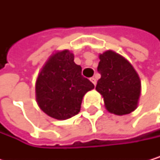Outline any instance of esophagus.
<instances>
[{"mask_svg":"<svg viewBox=\"0 0 160 160\" xmlns=\"http://www.w3.org/2000/svg\"><path fill=\"white\" fill-rule=\"evenodd\" d=\"M90 81L92 82V83H93L94 85H96V84H97V79H96L94 77H93V78H90Z\"/></svg>","mask_w":160,"mask_h":160,"instance_id":"esophagus-1","label":"esophagus"}]
</instances>
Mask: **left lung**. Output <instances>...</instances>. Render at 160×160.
<instances>
[{
	"instance_id": "1",
	"label": "left lung",
	"mask_w": 160,
	"mask_h": 160,
	"mask_svg": "<svg viewBox=\"0 0 160 160\" xmlns=\"http://www.w3.org/2000/svg\"><path fill=\"white\" fill-rule=\"evenodd\" d=\"M99 58L101 78L96 90L102 96L104 107L116 115L131 113L137 108L141 93L138 74L124 57L113 51L104 52Z\"/></svg>"
}]
</instances>
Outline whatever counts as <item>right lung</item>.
Returning a JSON list of instances; mask_svg holds the SVG:
<instances>
[{"label": "right lung", "mask_w": 160, "mask_h": 160, "mask_svg": "<svg viewBox=\"0 0 160 160\" xmlns=\"http://www.w3.org/2000/svg\"><path fill=\"white\" fill-rule=\"evenodd\" d=\"M94 88L82 77V67L74 62L68 50L52 54L41 69L35 84L39 108L50 117L66 120L77 115L86 92Z\"/></svg>", "instance_id": "1"}]
</instances>
